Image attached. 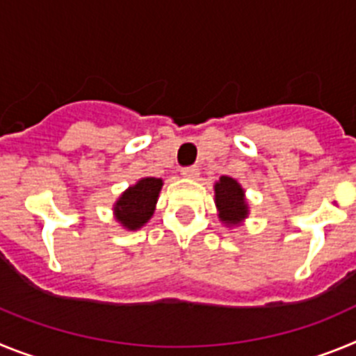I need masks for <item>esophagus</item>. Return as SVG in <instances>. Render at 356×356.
<instances>
[{
  "label": "esophagus",
  "mask_w": 356,
  "mask_h": 356,
  "mask_svg": "<svg viewBox=\"0 0 356 356\" xmlns=\"http://www.w3.org/2000/svg\"><path fill=\"white\" fill-rule=\"evenodd\" d=\"M181 176H184V178H188V180H196L197 176H200V169L197 168H184L181 169Z\"/></svg>",
  "instance_id": "34e87169"
}]
</instances>
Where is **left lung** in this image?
Here are the masks:
<instances>
[{
  "label": "left lung",
  "mask_w": 356,
  "mask_h": 356,
  "mask_svg": "<svg viewBox=\"0 0 356 356\" xmlns=\"http://www.w3.org/2000/svg\"><path fill=\"white\" fill-rule=\"evenodd\" d=\"M213 201H216L219 221L226 228L241 226L250 216L246 191L237 180L229 178V176H221L213 184Z\"/></svg>",
  "instance_id": "1"
}]
</instances>
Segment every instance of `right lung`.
<instances>
[{
  "instance_id": "obj_1",
  "label": "right lung",
  "mask_w": 356,
  "mask_h": 356,
  "mask_svg": "<svg viewBox=\"0 0 356 356\" xmlns=\"http://www.w3.org/2000/svg\"><path fill=\"white\" fill-rule=\"evenodd\" d=\"M162 185V178L144 176L137 184L128 187L112 207L115 221L128 232L143 228L153 217Z\"/></svg>"
}]
</instances>
